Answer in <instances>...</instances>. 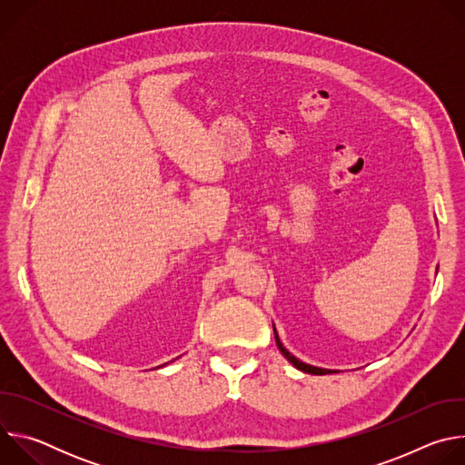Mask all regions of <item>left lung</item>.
<instances>
[{
  "label": "left lung",
  "instance_id": "left-lung-1",
  "mask_svg": "<svg viewBox=\"0 0 465 465\" xmlns=\"http://www.w3.org/2000/svg\"><path fill=\"white\" fill-rule=\"evenodd\" d=\"M274 337H276V344H278V350L282 351V355L294 366V368H298L300 371H305V373H311V375H325V373H333V371H337V370H327V368H318V366H311V364H307V362H302L300 359H296L283 344H282V341H280V337H278V331H276V327H274Z\"/></svg>",
  "mask_w": 465,
  "mask_h": 465
}]
</instances>
